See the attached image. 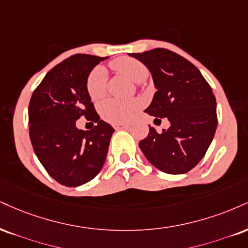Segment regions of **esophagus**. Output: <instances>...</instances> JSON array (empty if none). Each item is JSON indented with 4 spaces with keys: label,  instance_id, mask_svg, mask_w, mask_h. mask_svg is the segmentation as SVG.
<instances>
[{
    "label": "esophagus",
    "instance_id": "obj_1",
    "mask_svg": "<svg viewBox=\"0 0 248 248\" xmlns=\"http://www.w3.org/2000/svg\"><path fill=\"white\" fill-rule=\"evenodd\" d=\"M113 127H114V129H126V128H128V124H113Z\"/></svg>",
    "mask_w": 248,
    "mask_h": 248
}]
</instances>
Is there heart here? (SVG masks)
<instances>
[{
	"label": "heart",
	"mask_w": 248,
	"mask_h": 248,
	"mask_svg": "<svg viewBox=\"0 0 248 248\" xmlns=\"http://www.w3.org/2000/svg\"><path fill=\"white\" fill-rule=\"evenodd\" d=\"M111 67L127 76L133 82L142 83L148 78L149 70L142 62L132 58H120L112 61ZM107 90V73L103 67H95L86 78V91L92 100L103 98ZM139 104L136 100L107 99L101 103L100 114L109 122H126L132 118Z\"/></svg>",
	"instance_id": "heart-1"
}]
</instances>
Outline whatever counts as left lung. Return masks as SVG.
Wrapping results in <instances>:
<instances>
[{
    "label": "left lung",
    "instance_id": "8db88e82",
    "mask_svg": "<svg viewBox=\"0 0 248 248\" xmlns=\"http://www.w3.org/2000/svg\"><path fill=\"white\" fill-rule=\"evenodd\" d=\"M130 56L150 70L155 88L148 114L168 118L169 129L149 135L139 143L155 168L170 174H183L204 157L217 128L216 98L210 85L192 62L165 48ZM160 121V120H159Z\"/></svg>",
    "mask_w": 248,
    "mask_h": 248
}]
</instances>
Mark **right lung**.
<instances>
[{"mask_svg":"<svg viewBox=\"0 0 248 248\" xmlns=\"http://www.w3.org/2000/svg\"><path fill=\"white\" fill-rule=\"evenodd\" d=\"M107 58L75 54L47 73L29 105V130L38 159L59 184L77 187L89 183L105 163L114 129L100 120L86 78ZM85 116L97 124L91 131L76 127Z\"/></svg>","mask_w":248,"mask_h":248,"instance_id":"obj_1","label":"right lung"}]
</instances>
